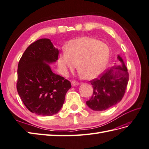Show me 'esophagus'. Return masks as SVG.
<instances>
[{"instance_id": "1", "label": "esophagus", "mask_w": 149, "mask_h": 149, "mask_svg": "<svg viewBox=\"0 0 149 149\" xmlns=\"http://www.w3.org/2000/svg\"><path fill=\"white\" fill-rule=\"evenodd\" d=\"M78 85H79V82H76L75 81H72V86H78Z\"/></svg>"}]
</instances>
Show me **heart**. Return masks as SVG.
Returning a JSON list of instances; mask_svg holds the SVG:
<instances>
[{"mask_svg":"<svg viewBox=\"0 0 149 149\" xmlns=\"http://www.w3.org/2000/svg\"><path fill=\"white\" fill-rule=\"evenodd\" d=\"M108 46L97 39L82 37L69 41L65 51L58 54V63L64 72L77 69L81 76L91 80L101 74L109 61Z\"/></svg>","mask_w":149,"mask_h":149,"instance_id":"1","label":"heart"}]
</instances>
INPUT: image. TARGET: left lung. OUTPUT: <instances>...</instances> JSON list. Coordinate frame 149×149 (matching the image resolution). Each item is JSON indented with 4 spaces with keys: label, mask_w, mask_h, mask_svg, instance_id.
<instances>
[{
    "label": "left lung",
    "mask_w": 149,
    "mask_h": 149,
    "mask_svg": "<svg viewBox=\"0 0 149 149\" xmlns=\"http://www.w3.org/2000/svg\"><path fill=\"white\" fill-rule=\"evenodd\" d=\"M117 59L121 65H115L90 81L93 93L86 105L93 110L103 111L110 108L120 102L125 93L129 74L123 58L118 55Z\"/></svg>",
    "instance_id": "8db88e82"
}]
</instances>
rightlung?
Listing matches in <instances>:
<instances>
[{
  "label": "right lung",
  "instance_id": "right-lung-1",
  "mask_svg": "<svg viewBox=\"0 0 149 149\" xmlns=\"http://www.w3.org/2000/svg\"><path fill=\"white\" fill-rule=\"evenodd\" d=\"M59 51L49 39L31 44L18 66L17 91L31 112L50 116L60 111L71 83L55 74L49 64L58 60Z\"/></svg>",
  "mask_w": 149,
  "mask_h": 149
}]
</instances>
